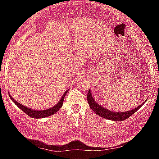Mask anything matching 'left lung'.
I'll return each mask as SVG.
<instances>
[{
    "instance_id": "8db88e82",
    "label": "left lung",
    "mask_w": 159,
    "mask_h": 159,
    "mask_svg": "<svg viewBox=\"0 0 159 159\" xmlns=\"http://www.w3.org/2000/svg\"><path fill=\"white\" fill-rule=\"evenodd\" d=\"M88 102H89L90 108H91V110L94 112H95L98 115L102 117V118H105L106 119L109 120H113V121H124V120L129 118L130 116L133 115L134 113H135L139 108H141L143 104L140 106L137 107L136 108L129 111H125V112H113L105 108L103 106H101L98 102H96V101H94V99L93 98L92 94H91V91H89L88 92Z\"/></svg>"
}]
</instances>
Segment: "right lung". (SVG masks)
<instances>
[{
	"mask_svg": "<svg viewBox=\"0 0 159 159\" xmlns=\"http://www.w3.org/2000/svg\"><path fill=\"white\" fill-rule=\"evenodd\" d=\"M68 91V90H67V91L64 93L63 96H62L61 98L60 102H59L58 103L55 105V106L52 107V108H49V109L44 110V111H36V110L30 109V108H28V107H25V106H24V105H20L19 102H16L15 100H14V98H13L11 95H9V96H10L11 100L14 102V104H15V105H17L19 108H20V109L23 111L25 113H26L28 116L31 117V118H45V117H48V116H50V115H54V114H55L57 111L60 109L61 107H62V105H63V102H64V99H65V96Z\"/></svg>",
	"mask_w": 159,
	"mask_h": 159,
	"instance_id": "add662e5",
	"label": "right lung"
}]
</instances>
